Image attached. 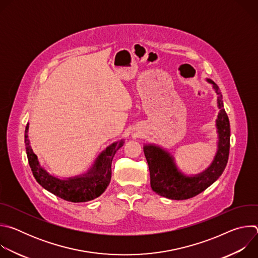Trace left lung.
<instances>
[{"mask_svg": "<svg viewBox=\"0 0 258 258\" xmlns=\"http://www.w3.org/2000/svg\"><path fill=\"white\" fill-rule=\"evenodd\" d=\"M207 82L212 84L217 94V106L220 109L216 119L217 151L210 166L197 175L188 176L178 170L173 157L167 151L155 145L144 146L145 157L150 170L151 188L165 198L185 200L200 194L222 175L227 166L230 153V121L224 109L219 88L211 80H207Z\"/></svg>", "mask_w": 258, "mask_h": 258, "instance_id": "1", "label": "left lung"}]
</instances>
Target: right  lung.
I'll use <instances>...</instances> for the list:
<instances>
[{
  "label": "right lung",
  "instance_id": "add662e5",
  "mask_svg": "<svg viewBox=\"0 0 258 258\" xmlns=\"http://www.w3.org/2000/svg\"><path fill=\"white\" fill-rule=\"evenodd\" d=\"M28 123L25 127L24 143L29 166L40 185L55 196L69 202H87L104 193L111 180V164L116 151L123 146V141L110 145L98 156L92 168L85 174L61 179L51 175L40 164L38 157L29 146Z\"/></svg>",
  "mask_w": 258,
  "mask_h": 258
}]
</instances>
